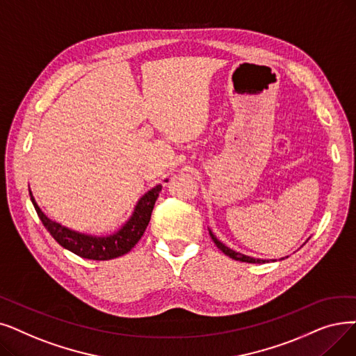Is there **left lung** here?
Here are the masks:
<instances>
[{"instance_id": "obj_1", "label": "left lung", "mask_w": 356, "mask_h": 356, "mask_svg": "<svg viewBox=\"0 0 356 356\" xmlns=\"http://www.w3.org/2000/svg\"><path fill=\"white\" fill-rule=\"evenodd\" d=\"M209 229V228H208ZM209 236H211V238H212V241L215 243V245L218 247V249L224 253V254H227L228 257H231V259H234V260H238V261H247V264H265V261H269V260H264V259H256V257H252V256H247V254H243V253H238V252H236V250H233V249H229V247H227L222 241H220L218 238H216V236L212 233V231L209 229ZM308 241V240H307ZM305 241V243H307ZM304 243V244H305Z\"/></svg>"}]
</instances>
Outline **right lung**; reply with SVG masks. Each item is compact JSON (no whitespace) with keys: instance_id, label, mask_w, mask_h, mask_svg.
I'll return each instance as SVG.
<instances>
[{"instance_id":"obj_1","label":"right lung","mask_w":356,"mask_h":356,"mask_svg":"<svg viewBox=\"0 0 356 356\" xmlns=\"http://www.w3.org/2000/svg\"><path fill=\"white\" fill-rule=\"evenodd\" d=\"M167 180L168 179H165L164 181ZM161 184H157V186H154L138 199L134 212L128 218V221L109 236H91L80 233V231L71 229L63 224L52 221L49 216L39 208L32 191H29V195L30 199H32V204L39 215L42 224L64 249L84 259L109 260L127 254L128 252L132 250V247L140 241L151 220V212L154 209V205H156V200L161 192Z\"/></svg>"}]
</instances>
